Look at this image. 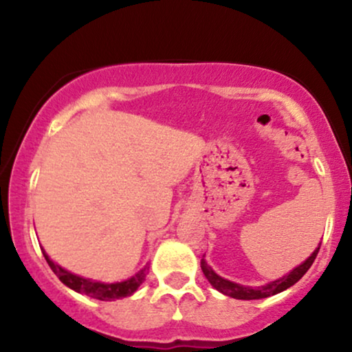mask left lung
Segmentation results:
<instances>
[{
    "label": "left lung",
    "instance_id": "8db88e82",
    "mask_svg": "<svg viewBox=\"0 0 352 352\" xmlns=\"http://www.w3.org/2000/svg\"><path fill=\"white\" fill-rule=\"evenodd\" d=\"M319 246L314 250L313 254H311L305 263L296 266L292 273L280 278V280L270 283V285L261 286V288H248V286H241V285H236V283H233V281L225 280V278L218 276V274L213 272V270L210 268L207 263H205V260H201L200 266H201V272H204V274H205V278L210 281V285H212L215 289H218L220 293L227 294V296H230V298H235V300H261V298H268V296H273V294H276V293L285 292V289H288L289 286H293L294 283L300 281L301 278L305 276V273L311 268V265L314 263V260H316Z\"/></svg>",
    "mask_w": 352,
    "mask_h": 352
}]
</instances>
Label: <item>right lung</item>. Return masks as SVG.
<instances>
[{"mask_svg": "<svg viewBox=\"0 0 352 352\" xmlns=\"http://www.w3.org/2000/svg\"><path fill=\"white\" fill-rule=\"evenodd\" d=\"M43 254H44V258H46L47 265L51 266L52 272H54L56 276H58L59 280L64 283V285L69 286V288L74 289V292L87 294V296L96 298V300H100V301H112V300H119V298L131 296V294L134 293L140 285H142L145 276H147V273H148V266H145V268L140 270L135 276H132L131 280L106 285V283L86 280V278H80V276H78V274H72L69 272H66V270L60 268L59 265H56L46 253L43 252Z\"/></svg>", "mask_w": 352, "mask_h": 352, "instance_id": "right-lung-1", "label": "right lung"}]
</instances>
